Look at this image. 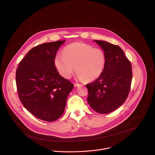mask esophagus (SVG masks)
Masks as SVG:
<instances>
[{"label":"esophagus","mask_w":155,"mask_h":155,"mask_svg":"<svg viewBox=\"0 0 155 155\" xmlns=\"http://www.w3.org/2000/svg\"><path fill=\"white\" fill-rule=\"evenodd\" d=\"M81 85H80V84H77V83H74V86L75 87H79V86H81Z\"/></svg>","instance_id":"1"}]
</instances>
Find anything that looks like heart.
<instances>
[{
    "instance_id": "heart-1",
    "label": "heart",
    "mask_w": 155,
    "mask_h": 155,
    "mask_svg": "<svg viewBox=\"0 0 155 155\" xmlns=\"http://www.w3.org/2000/svg\"><path fill=\"white\" fill-rule=\"evenodd\" d=\"M106 60L105 53L102 49L75 42L66 46L61 54L57 55L54 63L58 73L65 78L71 77L75 68L79 80L91 81L101 75Z\"/></svg>"
}]
</instances>
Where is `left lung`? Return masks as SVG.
I'll list each match as a JSON object with an SVG mask.
<instances>
[{"instance_id":"8db88e82","label":"left lung","mask_w":155,"mask_h":155,"mask_svg":"<svg viewBox=\"0 0 155 155\" xmlns=\"http://www.w3.org/2000/svg\"><path fill=\"white\" fill-rule=\"evenodd\" d=\"M104 50L106 65L101 75L86 85L87 101L91 108L101 114L115 110L127 100L132 80L130 60L118 45L95 40Z\"/></svg>"}]
</instances>
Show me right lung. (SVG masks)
<instances>
[{
	"label": "right lung",
	"instance_id": "right-lung-1",
	"mask_svg": "<svg viewBox=\"0 0 155 155\" xmlns=\"http://www.w3.org/2000/svg\"><path fill=\"white\" fill-rule=\"evenodd\" d=\"M64 40L44 43L29 50L16 70L20 100L35 117L54 121L64 112L67 98L74 88L56 69V54Z\"/></svg>",
	"mask_w": 155,
	"mask_h": 155
}]
</instances>
